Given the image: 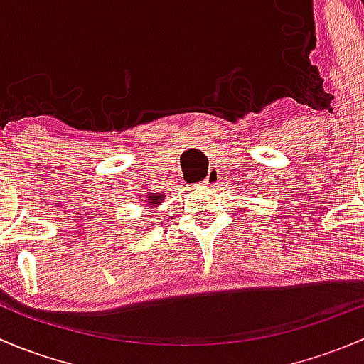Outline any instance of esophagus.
<instances>
[{
  "instance_id": "1",
  "label": "esophagus",
  "mask_w": 364,
  "mask_h": 364,
  "mask_svg": "<svg viewBox=\"0 0 364 364\" xmlns=\"http://www.w3.org/2000/svg\"><path fill=\"white\" fill-rule=\"evenodd\" d=\"M218 181H220V172H218V168L211 167V168H209L208 176H205L204 183H205V185H208V186H216V185H218Z\"/></svg>"
}]
</instances>
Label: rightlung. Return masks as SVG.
I'll return each mask as SVG.
<instances>
[{"instance_id": "1", "label": "right lung", "mask_w": 364, "mask_h": 364, "mask_svg": "<svg viewBox=\"0 0 364 364\" xmlns=\"http://www.w3.org/2000/svg\"><path fill=\"white\" fill-rule=\"evenodd\" d=\"M164 199H165V193L148 192V193H146V200H144V204H142V205H146V208L155 209L156 205H160L161 203H164Z\"/></svg>"}]
</instances>
